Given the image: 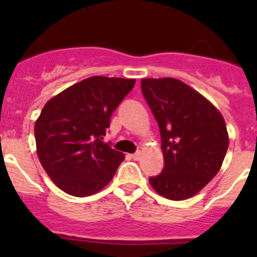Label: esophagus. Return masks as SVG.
<instances>
[{
    "label": "esophagus",
    "instance_id": "obj_1",
    "mask_svg": "<svg viewBox=\"0 0 257 257\" xmlns=\"http://www.w3.org/2000/svg\"><path fill=\"white\" fill-rule=\"evenodd\" d=\"M141 157H142L141 152H137V153H134V154H132V159L133 160H139L141 159Z\"/></svg>",
    "mask_w": 257,
    "mask_h": 257
}]
</instances>
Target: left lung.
Returning a JSON list of instances; mask_svg holds the SVG:
<instances>
[{
  "label": "left lung",
  "instance_id": "1",
  "mask_svg": "<svg viewBox=\"0 0 257 257\" xmlns=\"http://www.w3.org/2000/svg\"><path fill=\"white\" fill-rule=\"evenodd\" d=\"M142 93L157 119L164 168L149 183L170 200L198 194L221 168L229 147L226 124L205 97L175 78L142 79Z\"/></svg>",
  "mask_w": 257,
  "mask_h": 257
}]
</instances>
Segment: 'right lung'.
Segmentation results:
<instances>
[{
	"label": "right lung",
	"mask_w": 257,
	"mask_h": 257,
	"mask_svg": "<svg viewBox=\"0 0 257 257\" xmlns=\"http://www.w3.org/2000/svg\"><path fill=\"white\" fill-rule=\"evenodd\" d=\"M134 84L136 79L94 76L46 103L35 124L37 154L64 193L89 196L112 180L124 154L104 143L103 137Z\"/></svg>",
	"instance_id": "right-lung-1"
}]
</instances>
